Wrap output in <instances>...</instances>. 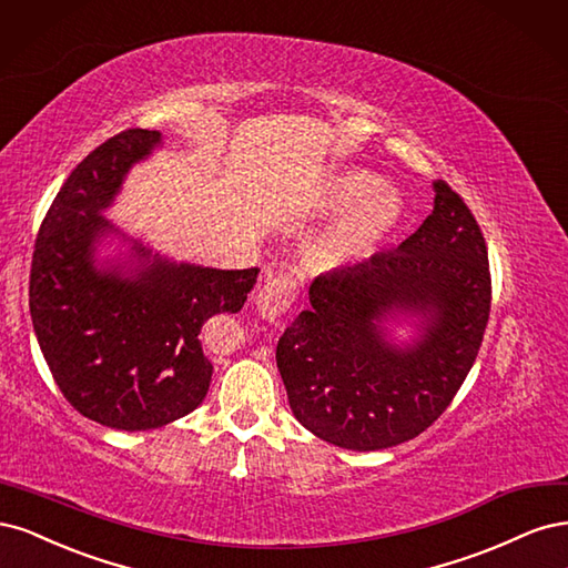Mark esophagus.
Returning <instances> with one entry per match:
<instances>
[{
  "label": "esophagus",
  "mask_w": 568,
  "mask_h": 568,
  "mask_svg": "<svg viewBox=\"0 0 568 568\" xmlns=\"http://www.w3.org/2000/svg\"><path fill=\"white\" fill-rule=\"evenodd\" d=\"M297 300V283L290 276H278L268 283H264L254 297V304H257V311L262 318L266 321H278L285 316L290 306Z\"/></svg>",
  "instance_id": "obj_1"
}]
</instances>
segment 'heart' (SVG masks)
<instances>
[{
	"instance_id": "1",
	"label": "heart",
	"mask_w": 568,
	"mask_h": 568,
	"mask_svg": "<svg viewBox=\"0 0 568 568\" xmlns=\"http://www.w3.org/2000/svg\"><path fill=\"white\" fill-rule=\"evenodd\" d=\"M314 212L339 216L325 229L308 252L316 268H337L379 247L404 219V200L375 176L358 168L325 174L314 191Z\"/></svg>"
}]
</instances>
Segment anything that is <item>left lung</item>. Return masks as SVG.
I'll return each instance as SVG.
<instances>
[{
    "instance_id": "obj_1",
    "label": "left lung",
    "mask_w": 568,
    "mask_h": 568,
    "mask_svg": "<svg viewBox=\"0 0 568 568\" xmlns=\"http://www.w3.org/2000/svg\"><path fill=\"white\" fill-rule=\"evenodd\" d=\"M434 210L396 252L318 276L276 346L290 408L327 444L379 450L432 427L477 361L490 314L484 233L446 181ZM417 315L410 347L381 323Z\"/></svg>"
}]
</instances>
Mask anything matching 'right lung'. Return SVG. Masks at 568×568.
<instances>
[{"label":"right lung","mask_w":568,"mask_h":568,"mask_svg":"<svg viewBox=\"0 0 568 568\" xmlns=\"http://www.w3.org/2000/svg\"><path fill=\"white\" fill-rule=\"evenodd\" d=\"M160 132L124 130L91 151L40 226L30 268V316L68 404L94 423L145 432L174 423L207 396L212 363L203 327L237 314L260 268L174 264L134 243V273L94 266L101 216Z\"/></svg>","instance_id":"right-lung-1"}]
</instances>
